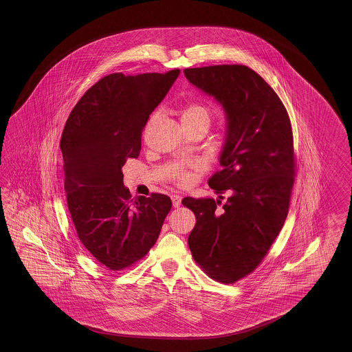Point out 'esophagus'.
Returning <instances> with one entry per match:
<instances>
[{"label":"esophagus","mask_w":352,"mask_h":352,"mask_svg":"<svg viewBox=\"0 0 352 352\" xmlns=\"http://www.w3.org/2000/svg\"><path fill=\"white\" fill-rule=\"evenodd\" d=\"M171 200H173V208H179V206H181L182 197L179 196V195H173V196H171Z\"/></svg>","instance_id":"34e87169"}]
</instances>
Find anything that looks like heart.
Wrapping results in <instances>:
<instances>
[{
  "instance_id": "obj_1",
  "label": "heart",
  "mask_w": 352,
  "mask_h": 352,
  "mask_svg": "<svg viewBox=\"0 0 352 352\" xmlns=\"http://www.w3.org/2000/svg\"><path fill=\"white\" fill-rule=\"evenodd\" d=\"M179 117L184 127L202 126V127L209 128L212 120V112L210 111V108L202 103L188 102L181 108ZM176 181L181 186H186L191 181V175L186 171H182L177 175Z\"/></svg>"
}]
</instances>
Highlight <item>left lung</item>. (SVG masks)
I'll return each instance as SVG.
<instances>
[{
    "label": "left lung",
    "instance_id": "obj_1",
    "mask_svg": "<svg viewBox=\"0 0 352 352\" xmlns=\"http://www.w3.org/2000/svg\"><path fill=\"white\" fill-rule=\"evenodd\" d=\"M226 113L221 170L208 181L219 195L185 197L196 217L188 247L211 279L232 285L261 264L288 215L296 157L292 126L277 93L245 65L184 70ZM230 197L222 204V194Z\"/></svg>",
    "mask_w": 352,
    "mask_h": 352
}]
</instances>
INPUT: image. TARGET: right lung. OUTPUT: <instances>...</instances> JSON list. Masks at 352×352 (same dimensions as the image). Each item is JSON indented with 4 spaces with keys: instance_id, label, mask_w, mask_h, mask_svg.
Here are the masks:
<instances>
[{
    "instance_id": "obj_1",
    "label": "right lung",
    "mask_w": 352,
    "mask_h": 352,
    "mask_svg": "<svg viewBox=\"0 0 352 352\" xmlns=\"http://www.w3.org/2000/svg\"><path fill=\"white\" fill-rule=\"evenodd\" d=\"M165 74L113 73L84 93L60 140L67 208L78 238L98 262L122 270L157 240L173 202L164 194L131 199L122 167L141 151L142 131L177 79Z\"/></svg>"
}]
</instances>
